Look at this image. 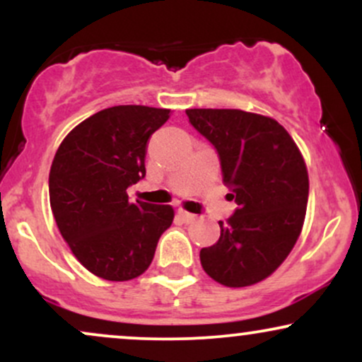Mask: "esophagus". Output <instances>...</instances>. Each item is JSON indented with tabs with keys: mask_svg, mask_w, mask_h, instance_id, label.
Returning a JSON list of instances; mask_svg holds the SVG:
<instances>
[{
	"mask_svg": "<svg viewBox=\"0 0 362 362\" xmlns=\"http://www.w3.org/2000/svg\"><path fill=\"white\" fill-rule=\"evenodd\" d=\"M178 216H180L182 221H184V223H192V221H195V214L187 213V211H184V209H178Z\"/></svg>",
	"mask_w": 362,
	"mask_h": 362,
	"instance_id": "obj_1",
	"label": "esophagus"
}]
</instances>
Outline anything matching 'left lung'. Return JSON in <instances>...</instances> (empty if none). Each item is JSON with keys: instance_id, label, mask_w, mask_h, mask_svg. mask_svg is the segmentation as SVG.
<instances>
[{"instance_id": "left-lung-1", "label": "left lung", "mask_w": 362, "mask_h": 362, "mask_svg": "<svg viewBox=\"0 0 362 362\" xmlns=\"http://www.w3.org/2000/svg\"><path fill=\"white\" fill-rule=\"evenodd\" d=\"M189 122L213 144L236 209L221 236L202 248L206 274L228 288L264 281L293 250L308 204V172L277 120L236 109H189Z\"/></svg>"}]
</instances>
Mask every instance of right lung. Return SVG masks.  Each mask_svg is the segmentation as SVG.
<instances>
[{"label":"right lung","mask_w":362,"mask_h":362,"mask_svg":"<svg viewBox=\"0 0 362 362\" xmlns=\"http://www.w3.org/2000/svg\"><path fill=\"white\" fill-rule=\"evenodd\" d=\"M168 119V109L110 107L78 124L54 156V219L74 257L102 279L141 276L173 221L172 206L131 202L127 195L146 175L148 139Z\"/></svg>","instance_id":"1"}]
</instances>
